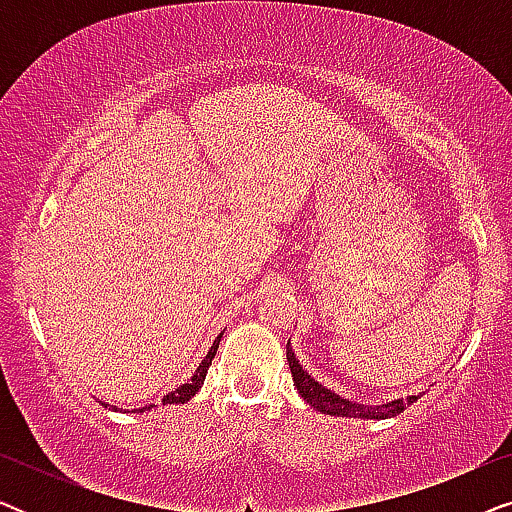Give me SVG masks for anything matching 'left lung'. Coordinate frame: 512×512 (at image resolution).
Returning <instances> with one entry per match:
<instances>
[{
    "instance_id": "1",
    "label": "left lung",
    "mask_w": 512,
    "mask_h": 512,
    "mask_svg": "<svg viewBox=\"0 0 512 512\" xmlns=\"http://www.w3.org/2000/svg\"><path fill=\"white\" fill-rule=\"evenodd\" d=\"M286 359H289V368L293 375V384H296L298 394L305 398L312 408H317L321 415H333V417H361V419H389L401 415V412L417 401L419 396H410V398H396V401L384 403V405H375V408H363L361 403L349 401L345 396L333 394L331 389H326L324 384H319L317 380H312V375L303 370L300 366L296 354H293L291 342L286 345Z\"/></svg>"
}]
</instances>
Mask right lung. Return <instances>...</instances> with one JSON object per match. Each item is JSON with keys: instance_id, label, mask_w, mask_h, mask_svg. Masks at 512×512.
Segmentation results:
<instances>
[{"instance_id": "right-lung-1", "label": "right lung", "mask_w": 512, "mask_h": 512, "mask_svg": "<svg viewBox=\"0 0 512 512\" xmlns=\"http://www.w3.org/2000/svg\"><path fill=\"white\" fill-rule=\"evenodd\" d=\"M221 335H223V333H221ZM221 335H219V338L214 340V345L209 347L207 356H205V359H202L200 366L195 368V373L191 375V380H186L184 384H179L177 389L170 391V394H167V396H163V401H160V403H163V405H177V403H186V401H191V398H193L195 394H198L202 384H205L207 370H209V366H212V359H214V356H216V349H219ZM111 408L116 410V405H111ZM149 408H153V405H149ZM149 408H139V410H135V412H144V410H149Z\"/></svg>"}]
</instances>
